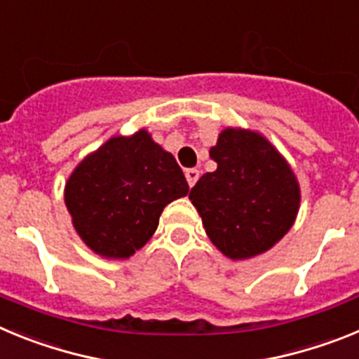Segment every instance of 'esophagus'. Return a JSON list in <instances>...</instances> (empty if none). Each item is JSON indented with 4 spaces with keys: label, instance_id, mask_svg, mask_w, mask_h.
Here are the masks:
<instances>
[{
    "label": "esophagus",
    "instance_id": "esophagus-1",
    "mask_svg": "<svg viewBox=\"0 0 359 359\" xmlns=\"http://www.w3.org/2000/svg\"><path fill=\"white\" fill-rule=\"evenodd\" d=\"M185 177H187V183H189V187H194L196 182L199 180V170L198 169H187Z\"/></svg>",
    "mask_w": 359,
    "mask_h": 359
}]
</instances>
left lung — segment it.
<instances>
[{
    "label": "left lung",
    "mask_w": 359,
    "mask_h": 359,
    "mask_svg": "<svg viewBox=\"0 0 359 359\" xmlns=\"http://www.w3.org/2000/svg\"><path fill=\"white\" fill-rule=\"evenodd\" d=\"M217 163L189 199L215 248L231 261L268 252L294 224L300 185L278 149L259 131L226 128L210 147Z\"/></svg>",
    "instance_id": "left-lung-1"
}]
</instances>
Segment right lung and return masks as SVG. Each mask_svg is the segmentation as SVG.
Masks as SVG:
<instances>
[{
  "instance_id": "right-lung-1",
  "label": "right lung",
  "mask_w": 359,
  "mask_h": 359,
  "mask_svg": "<svg viewBox=\"0 0 359 359\" xmlns=\"http://www.w3.org/2000/svg\"><path fill=\"white\" fill-rule=\"evenodd\" d=\"M189 194L183 170L147 129L111 136L69 174L65 203L82 243L126 261L156 231L163 208Z\"/></svg>"
}]
</instances>
